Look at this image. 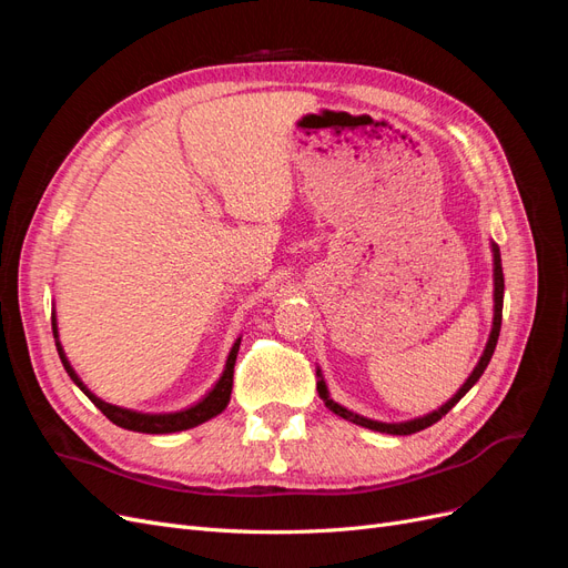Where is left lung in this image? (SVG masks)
<instances>
[{
	"instance_id": "left-lung-1",
	"label": "left lung",
	"mask_w": 568,
	"mask_h": 568,
	"mask_svg": "<svg viewBox=\"0 0 568 568\" xmlns=\"http://www.w3.org/2000/svg\"><path fill=\"white\" fill-rule=\"evenodd\" d=\"M490 251H493V324H490V334H488V341H486V348L484 353H480L476 367L471 369V374L467 376V382H464L457 393L453 395V398L448 403H443L438 409L428 412V415L424 417H417V419H407V422H376V419H367L363 415H357V412H351L348 407H343L338 403L332 400L329 395V388H326V382L322 376V369L317 367V393L320 398L324 400V405L329 407L334 415L343 417L346 422H353L357 426H365V428H372V432H379V434H390V436H409V434H417L422 432V428L436 424L438 419H443L448 412L464 398L471 390V386L480 379V374L486 372L490 357L495 353V346H497V336H500V324H503V298H505V277H503V257H500V248H497L495 242H490Z\"/></svg>"
}]
</instances>
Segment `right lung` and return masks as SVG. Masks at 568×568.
<instances>
[{"instance_id":"1","label":"right lung","mask_w":568,"mask_h":568,"mask_svg":"<svg viewBox=\"0 0 568 568\" xmlns=\"http://www.w3.org/2000/svg\"><path fill=\"white\" fill-rule=\"evenodd\" d=\"M51 332H54V341H57V351L63 363V369L71 376L73 384L88 395V398L104 412V415L120 428H128V432H136V434H178V432H186V428H194L203 422H209L213 417H217L222 409L230 405V395H232V376H234V363H236V353L239 346H242V336L234 341V346L227 355L225 369H222L220 379L215 382V386L203 395V398L194 405H189L184 409L178 412H136V409H128V407H118L111 405L106 400H101L99 395H94L84 382L78 376V372L73 369L71 359L65 357V351L61 346L59 338V322H57V311H51Z\"/></svg>"}]
</instances>
